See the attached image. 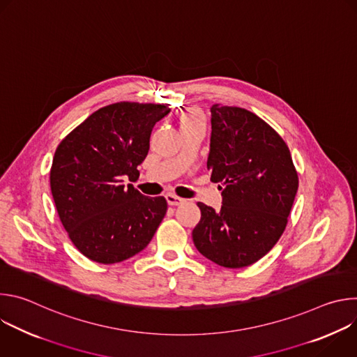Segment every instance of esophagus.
I'll use <instances>...</instances> for the list:
<instances>
[{"label":"esophagus","instance_id":"34e87169","mask_svg":"<svg viewBox=\"0 0 357 357\" xmlns=\"http://www.w3.org/2000/svg\"><path fill=\"white\" fill-rule=\"evenodd\" d=\"M165 197H167L168 205H171V206H178V205H181V203L185 202L183 197H179V196L174 195V193H167Z\"/></svg>","mask_w":357,"mask_h":357}]
</instances>
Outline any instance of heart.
I'll return each instance as SVG.
<instances>
[{
    "mask_svg": "<svg viewBox=\"0 0 357 357\" xmlns=\"http://www.w3.org/2000/svg\"><path fill=\"white\" fill-rule=\"evenodd\" d=\"M193 124H205V116H203V113L199 109H189L179 119L181 127Z\"/></svg>",
    "mask_w": 357,
    "mask_h": 357,
    "instance_id": "b5f03b06",
    "label": "heart"
}]
</instances>
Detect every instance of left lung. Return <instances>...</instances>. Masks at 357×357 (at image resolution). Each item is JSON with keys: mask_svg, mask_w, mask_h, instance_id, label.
I'll return each instance as SVG.
<instances>
[{"mask_svg": "<svg viewBox=\"0 0 357 357\" xmlns=\"http://www.w3.org/2000/svg\"><path fill=\"white\" fill-rule=\"evenodd\" d=\"M208 169L223 185L219 212L197 202L192 231L199 250L226 268L251 266L282 236L298 190V172L281 135L254 113L213 105ZM222 189V186H220Z\"/></svg>", "mask_w": 357, "mask_h": 357, "instance_id": "left-lung-1", "label": "left lung"}]
</instances>
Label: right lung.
<instances>
[{"instance_id":"right-lung-1","label":"right lung","mask_w":357,"mask_h":357,"mask_svg":"<svg viewBox=\"0 0 357 357\" xmlns=\"http://www.w3.org/2000/svg\"><path fill=\"white\" fill-rule=\"evenodd\" d=\"M169 112L119 101L96 110L58 145L50 190L69 238L89 260L116 264L135 256L162 222L167 199L144 196L124 178L139 176L151 131Z\"/></svg>"}]
</instances>
